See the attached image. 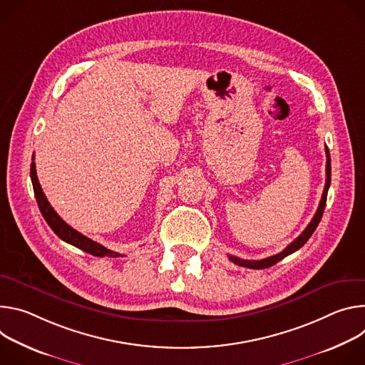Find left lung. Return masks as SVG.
Returning a JSON list of instances; mask_svg holds the SVG:
<instances>
[{
	"label": "left lung",
	"instance_id": "1",
	"mask_svg": "<svg viewBox=\"0 0 365 365\" xmlns=\"http://www.w3.org/2000/svg\"><path fill=\"white\" fill-rule=\"evenodd\" d=\"M325 152H327V182H325V190H323V194H322V198H320V203H319V207L313 216V219L310 220V223L307 225V227L302 232V235H299V237H296L292 244L284 250L281 251L279 254L277 255H272V257H268V258H264V259H258V261H250V259H240L237 257H233V255H229V259L232 262H235L236 265H240V267H247V268H252V269H264V268H268V267H272L274 264H277L278 261H281L282 258L289 257L290 254L296 252L297 250H300L306 242L309 240V237L313 235V232L316 230L322 216H323V210H325V206H327V197H328V190H329V185H331V155H329V149L328 146L325 148Z\"/></svg>",
	"mask_w": 365,
	"mask_h": 365
}]
</instances>
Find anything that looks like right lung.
Returning <instances> with one entry per match:
<instances>
[{
	"label": "right lung",
	"instance_id": "obj_1",
	"mask_svg": "<svg viewBox=\"0 0 365 365\" xmlns=\"http://www.w3.org/2000/svg\"><path fill=\"white\" fill-rule=\"evenodd\" d=\"M34 159V155L33 158ZM30 177H31V184H33V190H34V195H36V201L37 206L40 209V213L45 217L46 223L51 226V229L62 239L65 240L66 244H71L79 250H83L87 254H91L94 257H110V258H117V257H123L118 252H114L111 250H107L106 247L97 244L93 239L84 236L83 233H79L78 230L72 229L66 222H63L61 219V216L53 210V207L51 206V203L48 201L42 187L38 184L37 175H36V164L34 160L31 162L30 167Z\"/></svg>",
	"mask_w": 365,
	"mask_h": 365
}]
</instances>
